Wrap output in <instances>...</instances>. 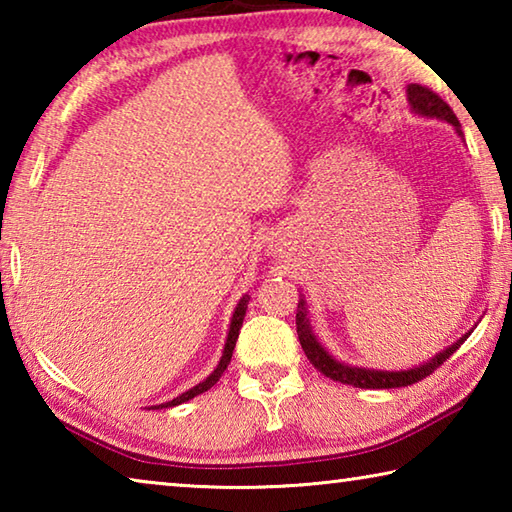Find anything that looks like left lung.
Here are the masks:
<instances>
[{"mask_svg": "<svg viewBox=\"0 0 512 512\" xmlns=\"http://www.w3.org/2000/svg\"><path fill=\"white\" fill-rule=\"evenodd\" d=\"M406 99H409V106H411L415 115L436 117V119L449 121V124L456 128V133L463 137L461 124H458L454 110L449 108L436 92L424 88V85L411 83L409 88H406ZM296 329H298V339H300L302 350H305L307 359L311 361V366L323 372L325 377L334 379V381H341V384H348V386H354V388H402V386H411V384H415V381H420L427 375H431V372L436 370L438 366H443V363L449 357H452V354L467 341V336H470V332H467L454 345H449L447 350L438 352L436 357L429 359L427 363H420L418 368H411V370H372V368L348 366V363L336 361L332 354H329L323 348V345L318 343L314 332H311V325H309V318H307V302L302 296H300V302H298Z\"/></svg>", "mask_w": 512, "mask_h": 512, "instance_id": "1", "label": "left lung"}]
</instances>
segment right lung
<instances>
[{
  "mask_svg": "<svg viewBox=\"0 0 512 512\" xmlns=\"http://www.w3.org/2000/svg\"><path fill=\"white\" fill-rule=\"evenodd\" d=\"M248 296H244L239 300V305H237V309H235V314H232V320H230V332H228V339H225V348H223V357H221V361H219V366L214 368V372L207 379H203L201 384H196L194 388H189V391H185L183 395H178V397H173L171 402H167V404H160V406H153V409H167V406H178V404H183V402H187V400H192V397H196V395H201V393H205V391H210V388L216 384V381L221 379V375L225 372V368H228V363H230V359H232V350H235V345H237V339H239V329H241V323H244V316H246V309H248Z\"/></svg>",
  "mask_w": 512,
  "mask_h": 512,
  "instance_id": "obj_1",
  "label": "right lung"
}]
</instances>
